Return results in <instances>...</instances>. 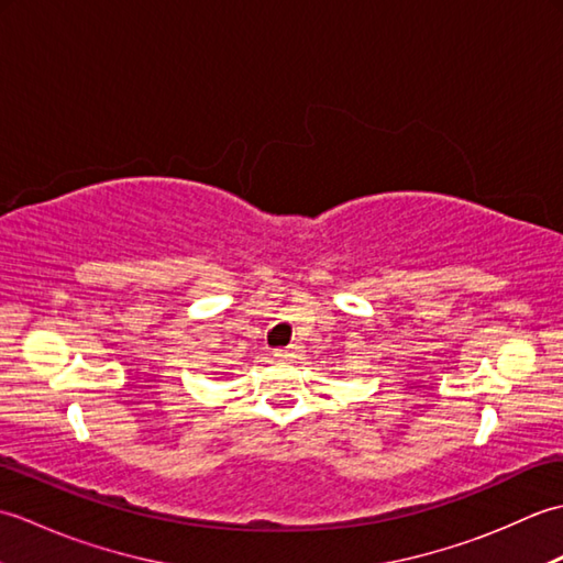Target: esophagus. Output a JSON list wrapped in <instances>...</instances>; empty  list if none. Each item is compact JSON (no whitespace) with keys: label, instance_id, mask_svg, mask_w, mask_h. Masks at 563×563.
<instances>
[{"label":"esophagus","instance_id":"34e87169","mask_svg":"<svg viewBox=\"0 0 563 563\" xmlns=\"http://www.w3.org/2000/svg\"><path fill=\"white\" fill-rule=\"evenodd\" d=\"M275 357H280V361H288V357H295L297 353L292 349H280V351H273Z\"/></svg>","mask_w":563,"mask_h":563}]
</instances>
